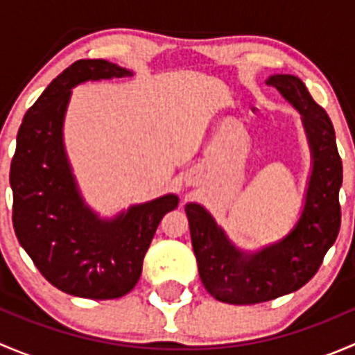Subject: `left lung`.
I'll return each mask as SVG.
<instances>
[{
	"label": "left lung",
	"mask_w": 355,
	"mask_h": 355,
	"mask_svg": "<svg viewBox=\"0 0 355 355\" xmlns=\"http://www.w3.org/2000/svg\"><path fill=\"white\" fill-rule=\"evenodd\" d=\"M266 84L300 111L313 149V175L297 227L280 244L244 256L230 245L202 207L185 206L200 282L214 299L241 306L266 302L304 287L320 270L342 223L338 192L343 166L330 116L311 98L300 78L273 75Z\"/></svg>",
	"instance_id": "left-lung-1"
}]
</instances>
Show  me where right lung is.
Wrapping results in <instances>:
<instances>
[{
  "label": "right lung",
  "mask_w": 355,
  "mask_h": 355,
  "mask_svg": "<svg viewBox=\"0 0 355 355\" xmlns=\"http://www.w3.org/2000/svg\"><path fill=\"white\" fill-rule=\"evenodd\" d=\"M132 75L106 60H78L25 113L10 166L13 228L42 277L84 299H118L135 287L161 218L178 204L163 196L101 221L82 204L68 168L62 125L70 89Z\"/></svg>",
  "instance_id": "obj_1"
}]
</instances>
